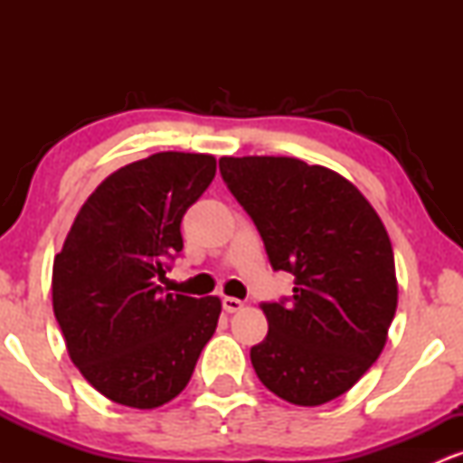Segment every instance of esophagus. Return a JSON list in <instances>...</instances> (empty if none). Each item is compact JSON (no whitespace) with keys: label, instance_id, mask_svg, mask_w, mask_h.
Listing matches in <instances>:
<instances>
[{"label":"esophagus","instance_id":"34e87169","mask_svg":"<svg viewBox=\"0 0 463 463\" xmlns=\"http://www.w3.org/2000/svg\"><path fill=\"white\" fill-rule=\"evenodd\" d=\"M222 305H224L226 313H237V311L243 309V302L239 298H232V296H226V298L222 300Z\"/></svg>","mask_w":463,"mask_h":463}]
</instances>
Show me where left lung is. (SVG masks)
<instances>
[{
    "label": "left lung",
    "mask_w": 463,
    "mask_h": 463,
    "mask_svg": "<svg viewBox=\"0 0 463 463\" xmlns=\"http://www.w3.org/2000/svg\"><path fill=\"white\" fill-rule=\"evenodd\" d=\"M220 172L252 217L289 300L263 302L268 335L250 359L291 405L346 394L379 359L398 305L387 231L350 180L291 156H224Z\"/></svg>",
    "instance_id": "8db88e82"
}]
</instances>
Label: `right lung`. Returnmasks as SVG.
Masks as SVG:
<instances>
[{
  "instance_id": "1",
  "label": "right lung",
  "mask_w": 463,
  "mask_h": 463,
  "mask_svg": "<svg viewBox=\"0 0 463 463\" xmlns=\"http://www.w3.org/2000/svg\"><path fill=\"white\" fill-rule=\"evenodd\" d=\"M211 154L158 152L89 195L54 257L52 302L67 353L99 394L154 409L189 383L222 302L165 294L180 222L215 178Z\"/></svg>"
}]
</instances>
